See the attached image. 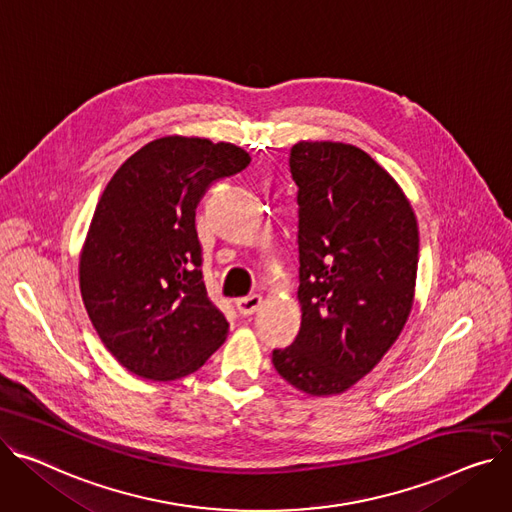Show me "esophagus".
I'll list each match as a JSON object with an SVG mask.
<instances>
[{"label":"esophagus","mask_w":512,"mask_h":512,"mask_svg":"<svg viewBox=\"0 0 512 512\" xmlns=\"http://www.w3.org/2000/svg\"><path fill=\"white\" fill-rule=\"evenodd\" d=\"M261 304H263V298L259 294H251L247 298H238L236 300V309H238V313H241L243 317H249V315H255L259 311Z\"/></svg>","instance_id":"34e87169"}]
</instances>
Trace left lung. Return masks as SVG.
Segmentation results:
<instances>
[{
  "instance_id": "8db88e82",
  "label": "left lung",
  "mask_w": 512,
  "mask_h": 512,
  "mask_svg": "<svg viewBox=\"0 0 512 512\" xmlns=\"http://www.w3.org/2000/svg\"><path fill=\"white\" fill-rule=\"evenodd\" d=\"M300 331L271 362L294 389L348 391L381 362L410 319L418 276V220L410 199L364 150L300 140Z\"/></svg>"
}]
</instances>
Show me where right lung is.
<instances>
[{"label":"right lung","instance_id":"right-lung-1","mask_svg":"<svg viewBox=\"0 0 512 512\" xmlns=\"http://www.w3.org/2000/svg\"><path fill=\"white\" fill-rule=\"evenodd\" d=\"M249 162L228 142L166 135L131 154L102 191L80 292L100 342L138 377H187L224 344L228 321L201 280L195 208Z\"/></svg>","mask_w":512,"mask_h":512}]
</instances>
